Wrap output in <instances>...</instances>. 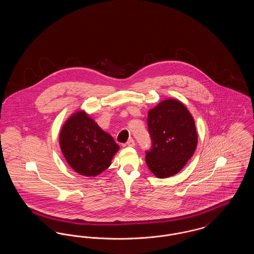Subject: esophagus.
Here are the masks:
<instances>
[{
  "mask_svg": "<svg viewBox=\"0 0 254 254\" xmlns=\"http://www.w3.org/2000/svg\"><path fill=\"white\" fill-rule=\"evenodd\" d=\"M127 146H130V147L135 146V142H134V140H132V139L128 140V141H127Z\"/></svg>",
  "mask_w": 254,
  "mask_h": 254,
  "instance_id": "34e87169",
  "label": "esophagus"
}]
</instances>
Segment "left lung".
Masks as SVG:
<instances>
[{"mask_svg":"<svg viewBox=\"0 0 254 254\" xmlns=\"http://www.w3.org/2000/svg\"><path fill=\"white\" fill-rule=\"evenodd\" d=\"M152 148L145 162L157 178L177 174L192 157L198 143L195 122L190 110L177 99H166L147 113Z\"/></svg>","mask_w":254,"mask_h":254,"instance_id":"obj_1","label":"left lung"}]
</instances>
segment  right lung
Wrapping results in <instances>:
<instances>
[{"label": "right lung", "instance_id": "obj_1", "mask_svg": "<svg viewBox=\"0 0 254 254\" xmlns=\"http://www.w3.org/2000/svg\"><path fill=\"white\" fill-rule=\"evenodd\" d=\"M61 150L71 169L85 177H96L109 168L120 146L85 110H77L63 125Z\"/></svg>", "mask_w": 254, "mask_h": 254}]
</instances>
